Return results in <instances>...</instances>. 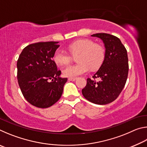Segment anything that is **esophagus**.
I'll return each instance as SVG.
<instances>
[{
  "label": "esophagus",
  "mask_w": 147,
  "mask_h": 147,
  "mask_svg": "<svg viewBox=\"0 0 147 147\" xmlns=\"http://www.w3.org/2000/svg\"><path fill=\"white\" fill-rule=\"evenodd\" d=\"M68 80L69 81H75L76 80V78H69Z\"/></svg>",
  "instance_id": "obj_1"
}]
</instances>
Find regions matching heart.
<instances>
[{
	"instance_id": "b5f03b06",
	"label": "heart",
	"mask_w": 147,
	"mask_h": 147,
	"mask_svg": "<svg viewBox=\"0 0 147 147\" xmlns=\"http://www.w3.org/2000/svg\"><path fill=\"white\" fill-rule=\"evenodd\" d=\"M71 55L76 57L78 63L67 66L62 70L63 75L69 78H76L86 73L89 68L92 70L101 65L105 57V49L99 44H94L90 39H80L69 46ZM53 59L59 66L69 63L71 56L61 49H57L54 54Z\"/></svg>"
}]
</instances>
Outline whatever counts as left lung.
<instances>
[{"mask_svg":"<svg viewBox=\"0 0 147 147\" xmlns=\"http://www.w3.org/2000/svg\"><path fill=\"white\" fill-rule=\"evenodd\" d=\"M101 39L105 48V57L100 68L93 78L87 79L86 86L82 93L87 100L104 105L118 97L125 86L128 73L127 51L120 39L113 35L98 33L91 35Z\"/></svg>","mask_w":147,"mask_h":147,"instance_id":"left-lung-1","label":"left lung"}]
</instances>
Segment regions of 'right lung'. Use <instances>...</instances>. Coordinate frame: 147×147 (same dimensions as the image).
I'll return each instance as SVG.
<instances>
[{"instance_id":"obj_1","label":"right lung","mask_w":147,"mask_h":147,"mask_svg":"<svg viewBox=\"0 0 147 147\" xmlns=\"http://www.w3.org/2000/svg\"><path fill=\"white\" fill-rule=\"evenodd\" d=\"M59 42H41L29 45L20 54L17 63V80L24 97L38 108L53 106L63 93L67 78L53 60Z\"/></svg>"}]
</instances>
